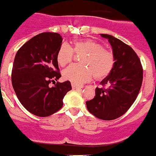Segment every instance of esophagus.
<instances>
[{
	"mask_svg": "<svg viewBox=\"0 0 156 156\" xmlns=\"http://www.w3.org/2000/svg\"><path fill=\"white\" fill-rule=\"evenodd\" d=\"M72 87H73V89H74V90H79V89L83 88L82 87L78 86V85H76V84H74V83H72Z\"/></svg>",
	"mask_w": 156,
	"mask_h": 156,
	"instance_id": "esophagus-1",
	"label": "esophagus"
}]
</instances>
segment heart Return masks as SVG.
I'll return each mask as SVG.
<instances>
[{
    "instance_id": "heart-1",
    "label": "heart",
    "mask_w": 156,
    "mask_h": 156,
    "mask_svg": "<svg viewBox=\"0 0 156 156\" xmlns=\"http://www.w3.org/2000/svg\"><path fill=\"white\" fill-rule=\"evenodd\" d=\"M74 52L81 55V64L71 65L63 70V76L75 84L80 85L90 80L103 79L110 73L115 64L113 53L104 48L102 44L92 40H81L74 43L73 50L66 43L60 46L57 61L61 66L69 63Z\"/></svg>"
}]
</instances>
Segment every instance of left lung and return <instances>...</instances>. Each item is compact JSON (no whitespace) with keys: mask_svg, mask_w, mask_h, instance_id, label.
Masks as SVG:
<instances>
[{"mask_svg":"<svg viewBox=\"0 0 156 156\" xmlns=\"http://www.w3.org/2000/svg\"><path fill=\"white\" fill-rule=\"evenodd\" d=\"M108 39L112 48L115 64L109 75L95 89L93 99L86 101L87 108L94 116L112 120L122 116L131 107L138 95L143 80L140 58L129 45L108 34H101Z\"/></svg>","mask_w":156,"mask_h":156,"instance_id":"obj_1","label":"left lung"}]
</instances>
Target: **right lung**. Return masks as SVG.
Returning <instances> with one entry per match:
<instances>
[{
    "instance_id": "right-lung-1",
    "label": "right lung",
    "mask_w": 156,
    "mask_h": 156,
    "mask_svg": "<svg viewBox=\"0 0 156 156\" xmlns=\"http://www.w3.org/2000/svg\"><path fill=\"white\" fill-rule=\"evenodd\" d=\"M62 42L58 33H42L24 44L15 57L12 87L23 107L37 116H49L58 111L63 98L72 90L69 80L49 86L61 77L57 53Z\"/></svg>"
}]
</instances>
